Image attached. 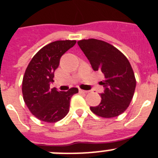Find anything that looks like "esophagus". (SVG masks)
I'll use <instances>...</instances> for the list:
<instances>
[{
    "instance_id": "obj_1",
    "label": "esophagus",
    "mask_w": 158,
    "mask_h": 158,
    "mask_svg": "<svg viewBox=\"0 0 158 158\" xmlns=\"http://www.w3.org/2000/svg\"><path fill=\"white\" fill-rule=\"evenodd\" d=\"M79 93H81V94H87V93H89V91L83 90V89H79Z\"/></svg>"
}]
</instances>
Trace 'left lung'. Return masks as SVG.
Instances as JSON below:
<instances>
[{"instance_id": "1", "label": "left lung", "mask_w": 158, "mask_h": 158, "mask_svg": "<svg viewBox=\"0 0 158 158\" xmlns=\"http://www.w3.org/2000/svg\"><path fill=\"white\" fill-rule=\"evenodd\" d=\"M78 45L83 51L94 71L104 76L98 106L90 107L93 113L110 118L122 114L130 104L135 92V75L127 57L114 46L97 39L82 40Z\"/></svg>"}]
</instances>
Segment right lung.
<instances>
[{
    "instance_id": "add662e5",
    "label": "right lung",
    "mask_w": 158,
    "mask_h": 158,
    "mask_svg": "<svg viewBox=\"0 0 158 158\" xmlns=\"http://www.w3.org/2000/svg\"><path fill=\"white\" fill-rule=\"evenodd\" d=\"M76 43V40H57L44 46L26 68L22 88L23 100L29 111L39 120L52 123L65 117L69 111L71 97L79 92L75 87L66 92L50 89L61 57Z\"/></svg>"
}]
</instances>
